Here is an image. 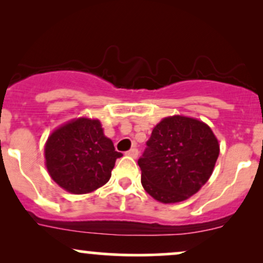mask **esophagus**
Wrapping results in <instances>:
<instances>
[{
  "instance_id": "34e87169",
  "label": "esophagus",
  "mask_w": 263,
  "mask_h": 263,
  "mask_svg": "<svg viewBox=\"0 0 263 263\" xmlns=\"http://www.w3.org/2000/svg\"><path fill=\"white\" fill-rule=\"evenodd\" d=\"M126 156L132 157V158H137L138 157V149L137 148H131L129 151L126 152Z\"/></svg>"
}]
</instances>
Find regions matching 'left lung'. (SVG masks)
Listing matches in <instances>:
<instances>
[{"instance_id": "1", "label": "left lung", "mask_w": 263, "mask_h": 263, "mask_svg": "<svg viewBox=\"0 0 263 263\" xmlns=\"http://www.w3.org/2000/svg\"><path fill=\"white\" fill-rule=\"evenodd\" d=\"M138 159L144 190L161 203H179L208 182L220 147L206 123L185 116L163 119Z\"/></svg>"}]
</instances>
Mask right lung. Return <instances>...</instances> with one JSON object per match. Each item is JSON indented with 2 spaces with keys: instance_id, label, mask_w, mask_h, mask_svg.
<instances>
[{
  "instance_id": "right-lung-1",
  "label": "right lung",
  "mask_w": 263,
  "mask_h": 263,
  "mask_svg": "<svg viewBox=\"0 0 263 263\" xmlns=\"http://www.w3.org/2000/svg\"><path fill=\"white\" fill-rule=\"evenodd\" d=\"M45 165L52 179L73 194H86L108 182L122 153L104 135L99 120L69 121L48 137Z\"/></svg>"
}]
</instances>
